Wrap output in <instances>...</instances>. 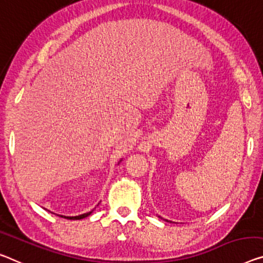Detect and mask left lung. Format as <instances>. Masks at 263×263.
<instances>
[{
  "label": "left lung",
  "mask_w": 263,
  "mask_h": 263,
  "mask_svg": "<svg viewBox=\"0 0 263 263\" xmlns=\"http://www.w3.org/2000/svg\"><path fill=\"white\" fill-rule=\"evenodd\" d=\"M161 219H162V217H161ZM165 221H167V220H165Z\"/></svg>",
  "instance_id": "left-lung-1"
}]
</instances>
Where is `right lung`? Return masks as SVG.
<instances>
[{
	"label": "right lung",
	"mask_w": 263,
	"mask_h": 263,
	"mask_svg": "<svg viewBox=\"0 0 263 263\" xmlns=\"http://www.w3.org/2000/svg\"><path fill=\"white\" fill-rule=\"evenodd\" d=\"M91 213H92V212H89V213L82 214V215H79V216H68V217H66V216H61V217H66V219H68V220H81V219H84V217L89 216Z\"/></svg>",
	"instance_id": "add662e5"
}]
</instances>
